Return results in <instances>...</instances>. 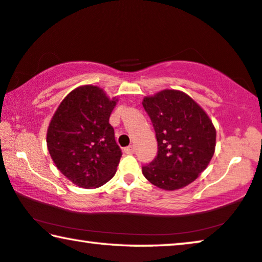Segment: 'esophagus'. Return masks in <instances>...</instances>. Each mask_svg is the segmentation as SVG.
<instances>
[{"mask_svg":"<svg viewBox=\"0 0 262 262\" xmlns=\"http://www.w3.org/2000/svg\"><path fill=\"white\" fill-rule=\"evenodd\" d=\"M134 147H133V146H129V147H126V148H124V153H126V154H133V153H134Z\"/></svg>","mask_w":262,"mask_h":262,"instance_id":"esophagus-1","label":"esophagus"}]
</instances>
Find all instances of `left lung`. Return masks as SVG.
<instances>
[{
    "instance_id": "1",
    "label": "left lung",
    "mask_w": 262,
    "mask_h": 262,
    "mask_svg": "<svg viewBox=\"0 0 262 262\" xmlns=\"http://www.w3.org/2000/svg\"><path fill=\"white\" fill-rule=\"evenodd\" d=\"M142 106L153 123L158 155L142 167L144 178L159 188L177 190L196 180L215 151V127L186 93L165 89L146 96Z\"/></svg>"
}]
</instances>
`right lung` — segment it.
Instances as JSON below:
<instances>
[{
	"label": "right lung",
	"mask_w": 262,
	"mask_h": 262,
	"mask_svg": "<svg viewBox=\"0 0 262 262\" xmlns=\"http://www.w3.org/2000/svg\"><path fill=\"white\" fill-rule=\"evenodd\" d=\"M116 97L97 85H81L62 100L47 130V147L57 169L81 188H97L114 177L120 147L109 123Z\"/></svg>",
	"instance_id": "1"
}]
</instances>
